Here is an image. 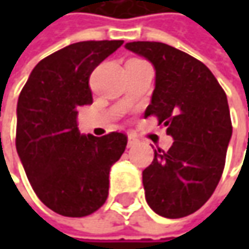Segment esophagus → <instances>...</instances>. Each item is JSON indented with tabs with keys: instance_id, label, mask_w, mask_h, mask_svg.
<instances>
[{
	"instance_id": "1",
	"label": "esophagus",
	"mask_w": 249,
	"mask_h": 249,
	"mask_svg": "<svg viewBox=\"0 0 249 249\" xmlns=\"http://www.w3.org/2000/svg\"><path fill=\"white\" fill-rule=\"evenodd\" d=\"M137 142H139V140L136 139L134 136H129V140H127V147H129V148L130 147H134Z\"/></svg>"
}]
</instances>
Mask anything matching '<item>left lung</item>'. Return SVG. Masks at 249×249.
<instances>
[{
  "label": "left lung",
  "instance_id": "left-lung-1",
  "mask_svg": "<svg viewBox=\"0 0 249 249\" xmlns=\"http://www.w3.org/2000/svg\"><path fill=\"white\" fill-rule=\"evenodd\" d=\"M126 50L152 63L155 89L145 118L158 116L173 139L167 152L155 149L142 172L149 208L163 217L194 213L222 177L231 120L227 97L212 72L191 55L155 41H133Z\"/></svg>",
  "mask_w": 249,
  "mask_h": 249
}]
</instances>
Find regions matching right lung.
<instances>
[{"instance_id":"obj_1","label":"right lung","mask_w":249,"mask_h":249,"mask_svg":"<svg viewBox=\"0 0 249 249\" xmlns=\"http://www.w3.org/2000/svg\"><path fill=\"white\" fill-rule=\"evenodd\" d=\"M122 40L82 41L37 63L16 108V151L34 193L44 205L68 217L91 215L104 205L109 170L127 137L80 134L77 109L92 104L91 72Z\"/></svg>"}]
</instances>
